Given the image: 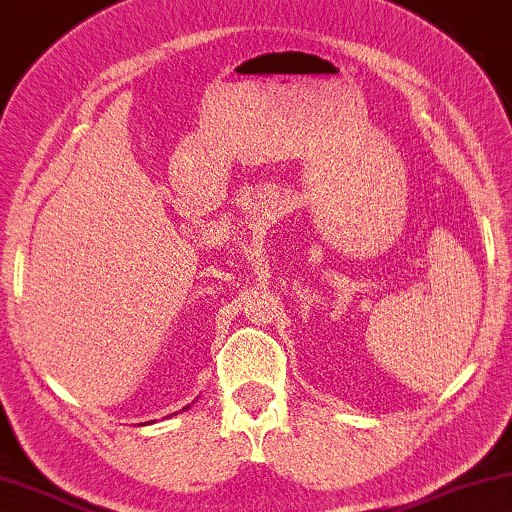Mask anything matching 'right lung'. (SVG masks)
Masks as SVG:
<instances>
[{
    "instance_id": "add662e5",
    "label": "right lung",
    "mask_w": 512,
    "mask_h": 512,
    "mask_svg": "<svg viewBox=\"0 0 512 512\" xmlns=\"http://www.w3.org/2000/svg\"><path fill=\"white\" fill-rule=\"evenodd\" d=\"M184 409H189V406H184ZM184 409H182V411H184Z\"/></svg>"
}]
</instances>
